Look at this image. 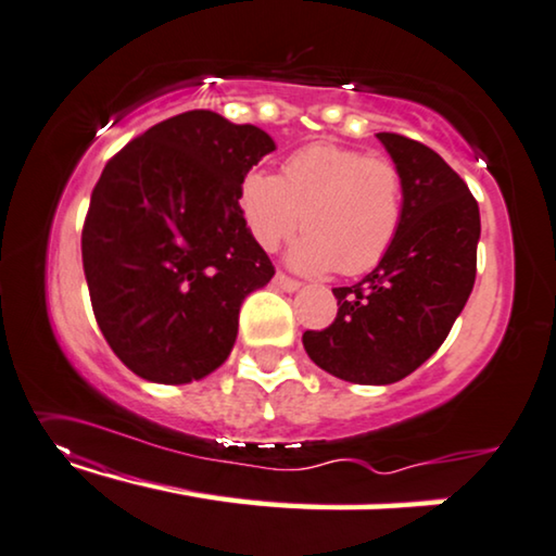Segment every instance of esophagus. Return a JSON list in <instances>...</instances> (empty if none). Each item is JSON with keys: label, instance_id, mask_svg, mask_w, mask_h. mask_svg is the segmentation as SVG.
Returning a JSON list of instances; mask_svg holds the SVG:
<instances>
[{"label": "esophagus", "instance_id": "obj_1", "mask_svg": "<svg viewBox=\"0 0 556 556\" xmlns=\"http://www.w3.org/2000/svg\"><path fill=\"white\" fill-rule=\"evenodd\" d=\"M275 285H277L279 289H285V292H296V289L302 287V281H296V279H292V277H287V275H281V271H277Z\"/></svg>", "mask_w": 556, "mask_h": 556}]
</instances>
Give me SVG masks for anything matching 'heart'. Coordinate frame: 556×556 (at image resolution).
Segmentation results:
<instances>
[{
  "label": "heart",
  "mask_w": 556,
  "mask_h": 556,
  "mask_svg": "<svg viewBox=\"0 0 556 556\" xmlns=\"http://www.w3.org/2000/svg\"><path fill=\"white\" fill-rule=\"evenodd\" d=\"M239 206L262 250L275 252L302 225L289 262L302 271L364 275L392 250L404 219V177L387 156L337 142L294 152L281 177L244 174Z\"/></svg>",
  "instance_id": "b5f03b06"
}]
</instances>
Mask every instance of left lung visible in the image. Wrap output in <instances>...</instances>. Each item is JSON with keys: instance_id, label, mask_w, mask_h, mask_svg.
<instances>
[{"instance_id": "left-lung-1", "label": "left lung", "mask_w": 556, "mask_h": 556, "mask_svg": "<svg viewBox=\"0 0 556 556\" xmlns=\"http://www.w3.org/2000/svg\"><path fill=\"white\" fill-rule=\"evenodd\" d=\"M404 177V219L367 277L337 287V317L304 331L309 359L354 384H392L442 346L477 277L479 206L434 149L379 131Z\"/></svg>"}]
</instances>
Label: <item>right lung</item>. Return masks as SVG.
Instances as JSON below:
<instances>
[{
  "label": "right lung",
  "instance_id": "right-lung-1",
  "mask_svg": "<svg viewBox=\"0 0 556 556\" xmlns=\"http://www.w3.org/2000/svg\"><path fill=\"white\" fill-rule=\"evenodd\" d=\"M275 139L192 110L114 154L81 229L89 300L112 352L156 384L197 382L229 357L239 306L275 277L239 187Z\"/></svg>",
  "mask_w": 556,
  "mask_h": 556
}]
</instances>
